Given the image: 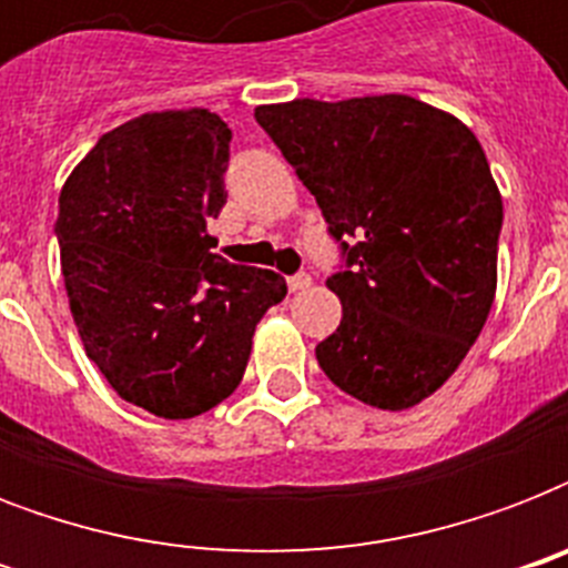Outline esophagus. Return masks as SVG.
<instances>
[{
  "mask_svg": "<svg viewBox=\"0 0 568 568\" xmlns=\"http://www.w3.org/2000/svg\"><path fill=\"white\" fill-rule=\"evenodd\" d=\"M310 285H312V276L306 274V271L288 276V288H292V292H303V288H310Z\"/></svg>",
  "mask_w": 568,
  "mask_h": 568,
  "instance_id": "1",
  "label": "esophagus"
}]
</instances>
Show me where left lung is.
Instances as JSON below:
<instances>
[{
    "instance_id": "8db88e82",
    "label": "left lung",
    "mask_w": 568,
    "mask_h": 568,
    "mask_svg": "<svg viewBox=\"0 0 568 568\" xmlns=\"http://www.w3.org/2000/svg\"><path fill=\"white\" fill-rule=\"evenodd\" d=\"M256 123L315 196L342 265V324L321 372L377 409H406L457 372L495 301L504 205L484 146L413 97L258 105Z\"/></svg>"
}]
</instances>
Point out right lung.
I'll list each match as a JSON object with an SVG mask.
<instances>
[{"label": "right lung", "mask_w": 568, "mask_h": 568, "mask_svg": "<svg viewBox=\"0 0 568 568\" xmlns=\"http://www.w3.org/2000/svg\"><path fill=\"white\" fill-rule=\"evenodd\" d=\"M232 132L205 109L155 111L111 129L58 196L70 312L84 351L123 400L194 418L235 392L253 329L285 297L265 267L212 253Z\"/></svg>", "instance_id": "right-lung-1"}]
</instances>
